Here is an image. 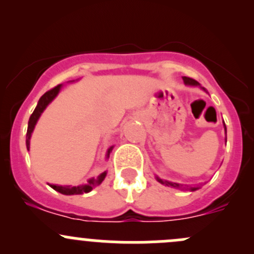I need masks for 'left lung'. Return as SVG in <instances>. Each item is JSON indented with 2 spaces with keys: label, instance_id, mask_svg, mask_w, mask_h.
Instances as JSON below:
<instances>
[{
  "label": "left lung",
  "instance_id": "obj_1",
  "mask_svg": "<svg viewBox=\"0 0 254 254\" xmlns=\"http://www.w3.org/2000/svg\"><path fill=\"white\" fill-rule=\"evenodd\" d=\"M183 81H184V83L188 84V86H199L198 82H196L195 79H193V78H190V77H186V76H184ZM204 91H205V89H204ZM224 127H225V123H224ZM225 132H226V127H225ZM156 179H157V181L160 182L161 184H165V186H167V187H172V188L182 189V190H187V189H189V190L193 191V190H196V189H199L198 187H189V186H184V184L173 183V182L165 181V179H161L160 177H156Z\"/></svg>",
  "mask_w": 254,
  "mask_h": 254
}]
</instances>
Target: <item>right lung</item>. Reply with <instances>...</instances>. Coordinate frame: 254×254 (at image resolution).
<instances>
[{
    "instance_id": "add662e5",
    "label": "right lung",
    "mask_w": 254,
    "mask_h": 254,
    "mask_svg": "<svg viewBox=\"0 0 254 254\" xmlns=\"http://www.w3.org/2000/svg\"><path fill=\"white\" fill-rule=\"evenodd\" d=\"M61 87H63V84H58V86L54 87L53 89L45 92V93L40 97L39 102H38V104H37V107H35L33 114L30 115L29 122H28L27 139H25V143H27L28 151H29V147H30V136H32V132H33V130H34L38 119L40 118L42 113L44 112V109L49 106V103H51V101H53V99L58 96L59 92H60V89H61ZM112 150H113V146H111V147L108 148V152H107V158H109V153L112 152ZM106 176H107V172H103L97 177V178L88 179L87 184H83V186H77V187L59 186V184H49V183L48 184L51 187V188L55 189L56 191H59V193L65 194V195H73V194H83V193H88V191H91L92 189L96 188L97 186H99V184L103 182V179L106 178Z\"/></svg>"
}]
</instances>
